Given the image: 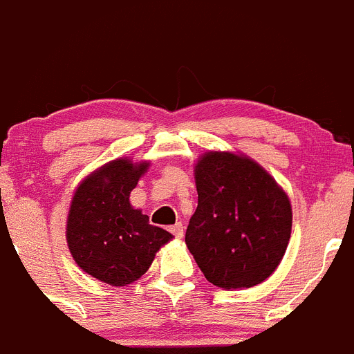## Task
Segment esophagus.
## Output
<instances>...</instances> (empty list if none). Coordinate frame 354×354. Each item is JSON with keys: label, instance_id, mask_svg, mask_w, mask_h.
I'll return each instance as SVG.
<instances>
[{"label": "esophagus", "instance_id": "34e87169", "mask_svg": "<svg viewBox=\"0 0 354 354\" xmlns=\"http://www.w3.org/2000/svg\"><path fill=\"white\" fill-rule=\"evenodd\" d=\"M170 232L174 233L175 236H183L184 235V226H183V223H175L174 226H170Z\"/></svg>", "mask_w": 354, "mask_h": 354}]
</instances>
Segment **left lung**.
Segmentation results:
<instances>
[{"label": "left lung", "mask_w": 354, "mask_h": 354, "mask_svg": "<svg viewBox=\"0 0 354 354\" xmlns=\"http://www.w3.org/2000/svg\"><path fill=\"white\" fill-rule=\"evenodd\" d=\"M198 207L186 245L217 288L244 290L270 277L291 236L286 191L249 156L209 151L194 165Z\"/></svg>", "instance_id": "obj_1"}]
</instances>
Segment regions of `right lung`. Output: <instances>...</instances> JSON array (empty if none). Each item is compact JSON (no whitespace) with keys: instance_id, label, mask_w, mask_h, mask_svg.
Returning <instances> with one entry per match:
<instances>
[{"instance_id":"obj_1","label":"right lung","mask_w":354,"mask_h":354,"mask_svg":"<svg viewBox=\"0 0 354 354\" xmlns=\"http://www.w3.org/2000/svg\"><path fill=\"white\" fill-rule=\"evenodd\" d=\"M149 161L118 158L91 171L77 186L66 217V242L75 263L110 286H126L151 267L156 252L174 239L149 225L129 194Z\"/></svg>"}]
</instances>
